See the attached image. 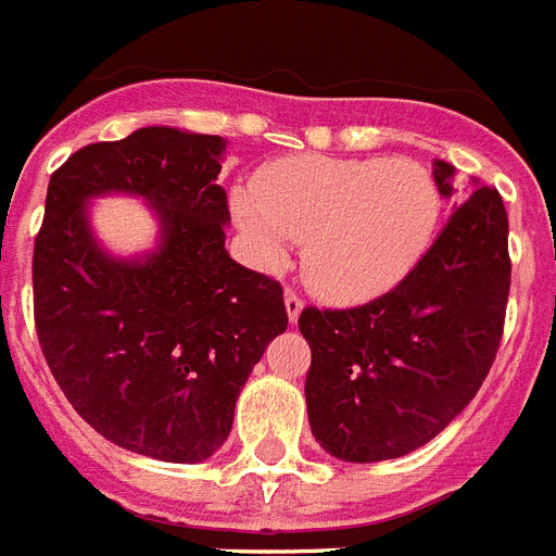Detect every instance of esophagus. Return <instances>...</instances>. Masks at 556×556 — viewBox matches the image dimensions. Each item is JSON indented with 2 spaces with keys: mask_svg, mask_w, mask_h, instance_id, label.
<instances>
[{
  "mask_svg": "<svg viewBox=\"0 0 556 556\" xmlns=\"http://www.w3.org/2000/svg\"><path fill=\"white\" fill-rule=\"evenodd\" d=\"M283 304H287V315H290V321L292 324L299 321L301 309H304V301L299 299V292H292V290L283 292Z\"/></svg>",
  "mask_w": 556,
  "mask_h": 556,
  "instance_id": "1",
  "label": "esophagus"
}]
</instances>
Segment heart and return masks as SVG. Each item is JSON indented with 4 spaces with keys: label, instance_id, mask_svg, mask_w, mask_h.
<instances>
[{
    "label": "heart",
    "instance_id": "b5f03b06",
    "mask_svg": "<svg viewBox=\"0 0 556 556\" xmlns=\"http://www.w3.org/2000/svg\"><path fill=\"white\" fill-rule=\"evenodd\" d=\"M439 206L433 175L407 157L278 160L232 198L257 264L278 269L304 241V281L332 304H364L402 283L433 241Z\"/></svg>",
    "mask_w": 556,
    "mask_h": 556
}]
</instances>
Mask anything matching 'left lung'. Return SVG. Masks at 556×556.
<instances>
[{"mask_svg":"<svg viewBox=\"0 0 556 556\" xmlns=\"http://www.w3.org/2000/svg\"><path fill=\"white\" fill-rule=\"evenodd\" d=\"M454 175L433 160L437 189L454 198V212L396 290L353 309L301 313L313 350L306 416L336 459H399L428 445L494 364L510 290L508 215L500 192L477 180L459 203Z\"/></svg>","mask_w":556,"mask_h":556,"instance_id":"1","label":"left lung"}]
</instances>
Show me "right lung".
<instances>
[{
	"mask_svg": "<svg viewBox=\"0 0 556 556\" xmlns=\"http://www.w3.org/2000/svg\"><path fill=\"white\" fill-rule=\"evenodd\" d=\"M226 140L168 126L91 143L51 175L34 243L37 336L74 410L114 445L194 465L224 445L266 344L287 330L281 283L226 252ZM150 203L159 243L111 256L90 201Z\"/></svg>",
	"mask_w": 556,
	"mask_h": 556,
	"instance_id": "1",
	"label": "right lung"
}]
</instances>
